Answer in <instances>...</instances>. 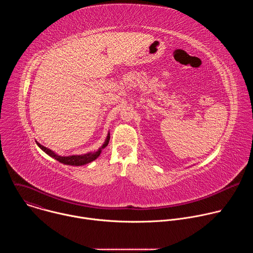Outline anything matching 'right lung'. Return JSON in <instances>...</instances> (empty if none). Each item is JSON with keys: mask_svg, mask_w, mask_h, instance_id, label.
Instances as JSON below:
<instances>
[{"mask_svg": "<svg viewBox=\"0 0 253 253\" xmlns=\"http://www.w3.org/2000/svg\"><path fill=\"white\" fill-rule=\"evenodd\" d=\"M109 140H110V133L108 132V135H107V137H106V139H105V142L103 143V145H102L99 149H97V150H95V151H93V152H88V153H86V154H82V155H71V156H61V155H58L57 153H55V152L52 151L51 149H49V148H47V147L41 145V144H40L39 142H37V141H36V142H37V145H38L46 154H48L50 157L56 159L57 161H59V162L65 164V165L82 166V165H86V164H88V163H90V162L96 160V159L100 156L102 150L108 145V143H109Z\"/></svg>", "mask_w": 253, "mask_h": 253, "instance_id": "add662e5", "label": "right lung"}]
</instances>
